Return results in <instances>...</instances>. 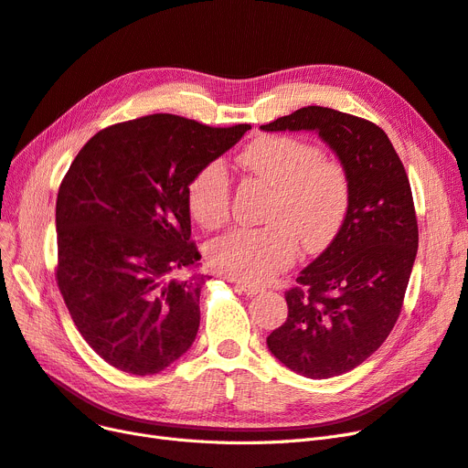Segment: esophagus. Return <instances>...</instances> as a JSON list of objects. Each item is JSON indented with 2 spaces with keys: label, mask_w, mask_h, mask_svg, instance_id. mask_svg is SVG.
Segmentation results:
<instances>
[{
  "label": "esophagus",
  "mask_w": 468,
  "mask_h": 468,
  "mask_svg": "<svg viewBox=\"0 0 468 468\" xmlns=\"http://www.w3.org/2000/svg\"><path fill=\"white\" fill-rule=\"evenodd\" d=\"M235 289H237L239 292H245V295H249V297H254V295H258V292L264 291L262 287H258V285H247V283H237Z\"/></svg>",
  "instance_id": "34e87169"
}]
</instances>
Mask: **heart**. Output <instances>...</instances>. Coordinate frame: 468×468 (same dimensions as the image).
Returning a JSON list of instances; mask_svg holds the SVG:
<instances>
[{
    "label": "heart",
    "mask_w": 468,
    "mask_h": 468,
    "mask_svg": "<svg viewBox=\"0 0 468 468\" xmlns=\"http://www.w3.org/2000/svg\"><path fill=\"white\" fill-rule=\"evenodd\" d=\"M250 176L271 185L266 228H237L207 245V262L239 282L264 283L299 252H322L339 235L351 204L345 165L295 136H261L237 158ZM188 212L204 229H218L231 210V183L219 162L204 164L186 185Z\"/></svg>",
    "instance_id": "obj_1"
}]
</instances>
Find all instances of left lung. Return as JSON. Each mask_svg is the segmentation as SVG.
Here are the masks:
<instances>
[{
	"mask_svg": "<svg viewBox=\"0 0 468 468\" xmlns=\"http://www.w3.org/2000/svg\"><path fill=\"white\" fill-rule=\"evenodd\" d=\"M316 131L349 173L351 204L339 235L285 291L287 320L268 349L292 372L325 379L362 365L401 314L419 249L403 162L372 121L308 106L262 125Z\"/></svg>",
	"mask_w": 468,
	"mask_h": 468,
	"instance_id": "left-lung-1",
	"label": "left lung"
}]
</instances>
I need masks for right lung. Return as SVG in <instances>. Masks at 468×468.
<instances>
[{
	"instance_id": "obj_1",
	"label": "right lung",
	"mask_w": 468,
	"mask_h": 468,
	"mask_svg": "<svg viewBox=\"0 0 468 468\" xmlns=\"http://www.w3.org/2000/svg\"><path fill=\"white\" fill-rule=\"evenodd\" d=\"M250 125L210 127L154 113L86 143L59 185L56 282L77 330L108 365L158 374L193 345L204 275L186 185Z\"/></svg>"
}]
</instances>
